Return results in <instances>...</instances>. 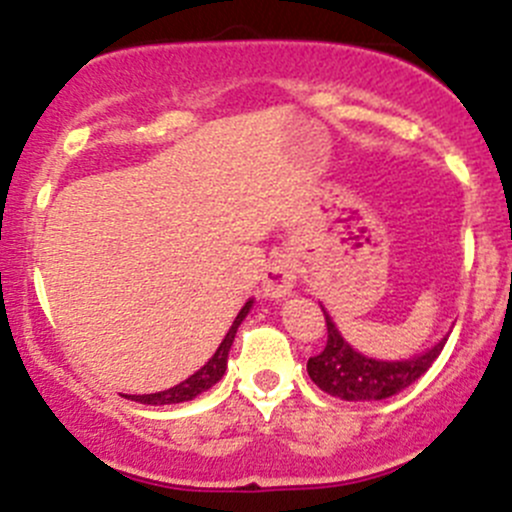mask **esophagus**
Returning <instances> with one entry per match:
<instances>
[{
  "mask_svg": "<svg viewBox=\"0 0 512 512\" xmlns=\"http://www.w3.org/2000/svg\"><path fill=\"white\" fill-rule=\"evenodd\" d=\"M297 272L299 267L292 257H275V260L267 265L265 275H262V292H265V297L275 299V302L285 299L287 294L292 292V287L297 285Z\"/></svg>",
  "mask_w": 512,
  "mask_h": 512,
  "instance_id": "obj_1",
  "label": "esophagus"
}]
</instances>
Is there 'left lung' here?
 <instances>
[{"label":"left lung","mask_w":512,"mask_h":512,"mask_svg":"<svg viewBox=\"0 0 512 512\" xmlns=\"http://www.w3.org/2000/svg\"><path fill=\"white\" fill-rule=\"evenodd\" d=\"M324 319H327V347L317 356H309L307 371L319 389L344 401H381L399 394L431 369L446 344V339H441L428 352L404 361L369 359L344 342L327 312Z\"/></svg>","instance_id":"obj_1"}]
</instances>
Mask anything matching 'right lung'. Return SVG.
Masks as SVG:
<instances>
[{
	"mask_svg": "<svg viewBox=\"0 0 512 512\" xmlns=\"http://www.w3.org/2000/svg\"><path fill=\"white\" fill-rule=\"evenodd\" d=\"M252 307V299L245 304V307L240 309V314L235 317V322H232L230 332L225 334L223 344L218 347V352L208 359V364L203 366V369L195 371L193 376H188V379L183 381V384L173 386V389H165V391H158V394H143V396H128L131 401H138V404H148V406H165V404H183V401H193L195 396L203 394V391H208L210 386L218 384L220 379H223L225 369H227V352H230L232 342H235V334H237V327L242 324V319L247 317V312H250Z\"/></svg>",
	"mask_w": 512,
	"mask_h": 512,
	"instance_id": "right-lung-1",
	"label": "right lung"
}]
</instances>
